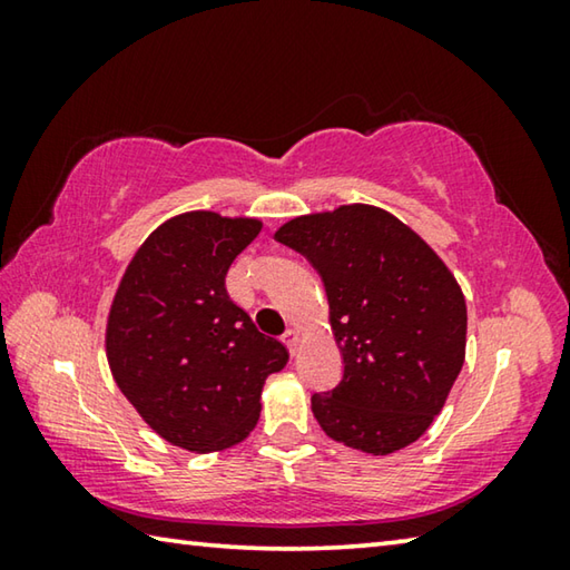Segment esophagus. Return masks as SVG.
I'll use <instances>...</instances> for the list:
<instances>
[{
	"instance_id": "34e87169",
	"label": "esophagus",
	"mask_w": 570,
	"mask_h": 570,
	"mask_svg": "<svg viewBox=\"0 0 570 570\" xmlns=\"http://www.w3.org/2000/svg\"><path fill=\"white\" fill-rule=\"evenodd\" d=\"M282 340H284V344L288 346V352L296 354V350H298V332H296V330H286Z\"/></svg>"
}]
</instances>
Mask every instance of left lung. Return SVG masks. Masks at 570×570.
I'll list each match as a JSON object with an SVG mask.
<instances>
[{"instance_id": "obj_1", "label": "left lung", "mask_w": 570, "mask_h": 570, "mask_svg": "<svg viewBox=\"0 0 570 570\" xmlns=\"http://www.w3.org/2000/svg\"><path fill=\"white\" fill-rule=\"evenodd\" d=\"M276 240L322 276L344 374L312 394L322 430L390 455L424 435L465 362L468 308L455 276L400 218L340 206L284 224Z\"/></svg>"}]
</instances>
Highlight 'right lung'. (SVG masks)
I'll list each match as a JSON object with an SVG mask.
<instances>
[{
	"instance_id": "obj_1",
	"label": "right lung",
	"mask_w": 570,
	"mask_h": 570,
	"mask_svg": "<svg viewBox=\"0 0 570 570\" xmlns=\"http://www.w3.org/2000/svg\"><path fill=\"white\" fill-rule=\"evenodd\" d=\"M256 218L193 210L146 238L110 306L108 362L120 392L163 440L224 450L256 428L262 387L288 352L230 302L226 274Z\"/></svg>"
}]
</instances>
